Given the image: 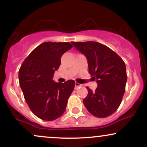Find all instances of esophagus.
<instances>
[{"instance_id": "obj_1", "label": "esophagus", "mask_w": 147, "mask_h": 147, "mask_svg": "<svg viewBox=\"0 0 147 147\" xmlns=\"http://www.w3.org/2000/svg\"><path fill=\"white\" fill-rule=\"evenodd\" d=\"M81 86H82V84H79V83H77V82H76V83H75V89L81 87Z\"/></svg>"}]
</instances>
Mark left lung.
Instances as JSON below:
<instances>
[{"label": "left lung", "instance_id": "obj_1", "mask_svg": "<svg viewBox=\"0 0 147 147\" xmlns=\"http://www.w3.org/2000/svg\"><path fill=\"white\" fill-rule=\"evenodd\" d=\"M86 57L88 72L97 88L87 87L88 95L84 104L97 117H106L118 109L125 92L127 75L124 61L111 49L95 41L71 42Z\"/></svg>", "mask_w": 147, "mask_h": 147}]
</instances>
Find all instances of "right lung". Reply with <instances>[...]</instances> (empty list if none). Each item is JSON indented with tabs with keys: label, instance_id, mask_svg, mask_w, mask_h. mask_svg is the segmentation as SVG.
Here are the masks:
<instances>
[{
	"label": "right lung",
	"instance_id": "obj_1",
	"mask_svg": "<svg viewBox=\"0 0 147 147\" xmlns=\"http://www.w3.org/2000/svg\"><path fill=\"white\" fill-rule=\"evenodd\" d=\"M72 48L68 42H45L30 54L20 68L18 79L24 98L32 112L43 120L61 116L74 90V80L57 83L52 79L62 55Z\"/></svg>",
	"mask_w": 147,
	"mask_h": 147
}]
</instances>
